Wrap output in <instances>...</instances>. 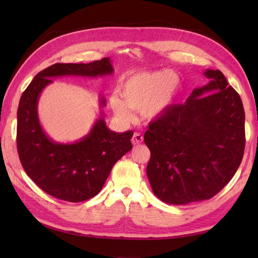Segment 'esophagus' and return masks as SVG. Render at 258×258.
Here are the masks:
<instances>
[{
  "label": "esophagus",
  "mask_w": 258,
  "mask_h": 258,
  "mask_svg": "<svg viewBox=\"0 0 258 258\" xmlns=\"http://www.w3.org/2000/svg\"><path fill=\"white\" fill-rule=\"evenodd\" d=\"M132 143H133V145H135V146L143 143V135L140 134V133H135V134L133 135V138H132Z\"/></svg>",
  "instance_id": "1"
}]
</instances>
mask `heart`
I'll list each match as a JSON object with an SVG mask.
<instances>
[{"mask_svg": "<svg viewBox=\"0 0 258 258\" xmlns=\"http://www.w3.org/2000/svg\"><path fill=\"white\" fill-rule=\"evenodd\" d=\"M177 83V75L171 71L131 75L119 87L123 100L116 95L111 98L113 111L125 120L133 118L131 109L143 111L146 117L155 118L169 106Z\"/></svg>", "mask_w": 258, "mask_h": 258, "instance_id": "obj_1", "label": "heart"}]
</instances>
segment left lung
I'll return each mask as SVG.
<instances>
[{
  "instance_id": "left-lung-1",
  "label": "left lung",
  "mask_w": 258,
  "mask_h": 258,
  "mask_svg": "<svg viewBox=\"0 0 258 258\" xmlns=\"http://www.w3.org/2000/svg\"><path fill=\"white\" fill-rule=\"evenodd\" d=\"M184 104L150 123L146 172L154 194L173 205L210 200L228 184L245 149V112L238 93L221 71Z\"/></svg>"
}]
</instances>
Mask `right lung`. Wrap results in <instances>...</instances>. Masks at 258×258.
<instances>
[{"mask_svg": "<svg viewBox=\"0 0 258 258\" xmlns=\"http://www.w3.org/2000/svg\"><path fill=\"white\" fill-rule=\"evenodd\" d=\"M113 71L109 57L87 64L56 63L37 73L22 94L16 130L19 157L29 177L48 195L72 203L97 195L114 164L132 150L133 132H112L102 115L91 132L76 143H55L44 133L38 120V96L52 83L51 78H95L112 74ZM100 102L101 106L105 105L103 97Z\"/></svg>", "mask_w": 258, "mask_h": 258, "instance_id": "1", "label": "right lung"}]
</instances>
